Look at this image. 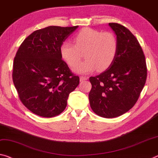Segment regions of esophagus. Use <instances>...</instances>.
<instances>
[{"label": "esophagus", "instance_id": "esophagus-1", "mask_svg": "<svg viewBox=\"0 0 158 158\" xmlns=\"http://www.w3.org/2000/svg\"><path fill=\"white\" fill-rule=\"evenodd\" d=\"M89 78L86 77H84V76H81L80 77V81H83L84 80H87Z\"/></svg>", "mask_w": 158, "mask_h": 158}]
</instances>
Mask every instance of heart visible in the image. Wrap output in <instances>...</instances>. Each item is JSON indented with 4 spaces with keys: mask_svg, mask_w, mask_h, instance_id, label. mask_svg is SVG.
I'll return each mask as SVG.
<instances>
[{
    "mask_svg": "<svg viewBox=\"0 0 158 158\" xmlns=\"http://www.w3.org/2000/svg\"><path fill=\"white\" fill-rule=\"evenodd\" d=\"M74 43L62 42L60 47L62 58L71 67L78 63L81 52L85 51L86 60L74 67L77 74H89L97 68L100 71L107 69L114 61L117 52L118 42L111 32L102 33L98 30L84 28L73 37Z\"/></svg>",
    "mask_w": 158,
    "mask_h": 158,
    "instance_id": "1",
    "label": "heart"
}]
</instances>
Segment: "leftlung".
Masks as SVG:
<instances>
[{
  "instance_id": "8db88e82",
  "label": "left lung",
  "mask_w": 158,
  "mask_h": 158,
  "mask_svg": "<svg viewBox=\"0 0 158 158\" xmlns=\"http://www.w3.org/2000/svg\"><path fill=\"white\" fill-rule=\"evenodd\" d=\"M117 36L115 58L106 71L89 79L90 106L95 113L113 118L126 113L136 103L146 81V59L133 34L117 23H109Z\"/></svg>"
}]
</instances>
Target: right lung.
<instances>
[{"instance_id":"obj_1","label":"right lung","mask_w":158,"mask_h":158,"mask_svg":"<svg viewBox=\"0 0 158 158\" xmlns=\"http://www.w3.org/2000/svg\"><path fill=\"white\" fill-rule=\"evenodd\" d=\"M78 26H49L24 39L13 62L12 80L19 99L39 116L52 117L63 112L79 77L62 60L60 47Z\"/></svg>"}]
</instances>
